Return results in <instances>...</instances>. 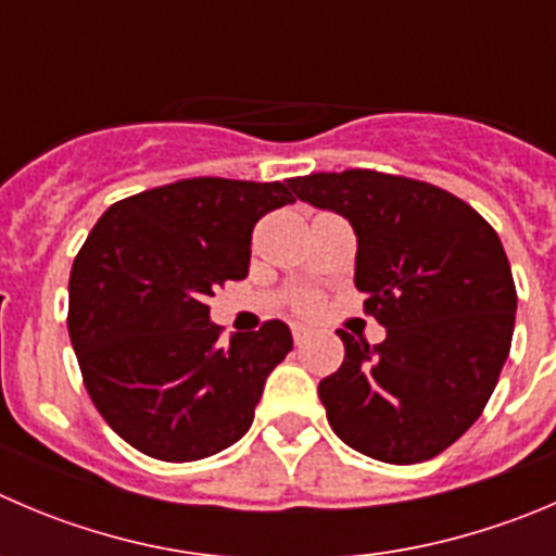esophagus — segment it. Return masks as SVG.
<instances>
[{"mask_svg":"<svg viewBox=\"0 0 556 556\" xmlns=\"http://www.w3.org/2000/svg\"><path fill=\"white\" fill-rule=\"evenodd\" d=\"M292 338H294V343H303L305 338H308V327L292 325Z\"/></svg>","mask_w":556,"mask_h":556,"instance_id":"34e87169","label":"esophagus"}]
</instances>
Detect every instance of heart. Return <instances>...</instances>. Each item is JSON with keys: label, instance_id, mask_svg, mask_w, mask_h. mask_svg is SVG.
<instances>
[{"label": "heart", "instance_id": "b5f03b06", "mask_svg": "<svg viewBox=\"0 0 556 556\" xmlns=\"http://www.w3.org/2000/svg\"><path fill=\"white\" fill-rule=\"evenodd\" d=\"M316 308H319V298H316V294H303V298L298 300L300 314H314Z\"/></svg>", "mask_w": 556, "mask_h": 556}]
</instances>
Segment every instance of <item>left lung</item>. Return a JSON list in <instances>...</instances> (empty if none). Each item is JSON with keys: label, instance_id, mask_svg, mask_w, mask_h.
I'll return each mask as SVG.
<instances>
[{"label": "left lung", "instance_id": "left-lung-1", "mask_svg": "<svg viewBox=\"0 0 556 556\" xmlns=\"http://www.w3.org/2000/svg\"><path fill=\"white\" fill-rule=\"evenodd\" d=\"M300 202L357 235L354 287L388 338L343 341L319 382L332 431L363 456H440L491 399L510 352L516 287L496 231L458 195L395 174L349 168L289 179Z\"/></svg>", "mask_w": 556, "mask_h": 556}]
</instances>
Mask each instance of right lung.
<instances>
[{"label":"right lung","mask_w":556,"mask_h":556,"mask_svg":"<svg viewBox=\"0 0 556 556\" xmlns=\"http://www.w3.org/2000/svg\"><path fill=\"white\" fill-rule=\"evenodd\" d=\"M283 182L195 177L111 204L71 269L67 332L103 420L161 462H199L251 428L269 371L292 352L283 321L220 343L207 298L242 281Z\"/></svg>","instance_id":"obj_1"}]
</instances>
